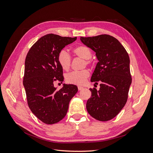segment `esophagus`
Here are the masks:
<instances>
[{"mask_svg": "<svg viewBox=\"0 0 153 153\" xmlns=\"http://www.w3.org/2000/svg\"><path fill=\"white\" fill-rule=\"evenodd\" d=\"M83 88V87H82V86H78V89L79 91L82 90Z\"/></svg>", "mask_w": 153, "mask_h": 153, "instance_id": "esophagus-1", "label": "esophagus"}]
</instances>
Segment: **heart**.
Wrapping results in <instances>:
<instances>
[{
    "instance_id": "1",
    "label": "heart",
    "mask_w": 153,
    "mask_h": 153,
    "mask_svg": "<svg viewBox=\"0 0 153 153\" xmlns=\"http://www.w3.org/2000/svg\"><path fill=\"white\" fill-rule=\"evenodd\" d=\"M73 53L75 55L85 60V65H89L92 63L90 59L92 56L91 50L86 45H80L73 49ZM58 62L64 70H68L71 66V58L66 50H60L57 56ZM90 76L88 70L72 71L66 75V81L70 84L81 85L85 83L86 79Z\"/></svg>"
}]
</instances>
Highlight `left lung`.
<instances>
[{
  "label": "left lung",
  "mask_w": 153,
  "mask_h": 153,
  "mask_svg": "<svg viewBox=\"0 0 153 153\" xmlns=\"http://www.w3.org/2000/svg\"><path fill=\"white\" fill-rule=\"evenodd\" d=\"M82 42L96 53L98 62L91 82L100 83L99 90L90 88L91 97L86 110L93 118L101 121L114 118L125 106L132 78L129 57L121 43L109 35L80 37Z\"/></svg>",
  "instance_id": "left-lung-1"
}]
</instances>
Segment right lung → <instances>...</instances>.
Returning a JSON list of instances; mask_svg holds the SVG:
<instances>
[{
  "label": "right lung",
  "instance_id": "right-lung-1",
  "mask_svg": "<svg viewBox=\"0 0 153 153\" xmlns=\"http://www.w3.org/2000/svg\"><path fill=\"white\" fill-rule=\"evenodd\" d=\"M76 40V37L47 34L36 42L27 55L23 84L28 105L45 124H55L66 116L70 101L78 91L76 85L63 84L62 88L56 90L53 85L64 79L58 54Z\"/></svg>",
  "mask_w": 153,
  "mask_h": 153
}]
</instances>
